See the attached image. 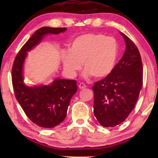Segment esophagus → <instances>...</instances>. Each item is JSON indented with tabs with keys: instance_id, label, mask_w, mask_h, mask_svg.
<instances>
[{
	"instance_id": "1",
	"label": "esophagus",
	"mask_w": 158,
	"mask_h": 158,
	"mask_svg": "<svg viewBox=\"0 0 158 158\" xmlns=\"http://www.w3.org/2000/svg\"><path fill=\"white\" fill-rule=\"evenodd\" d=\"M79 88L80 89H84L85 88H86V85H85L84 84H83V83H80L79 84Z\"/></svg>"
}]
</instances>
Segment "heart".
Here are the masks:
<instances>
[{
	"mask_svg": "<svg viewBox=\"0 0 158 158\" xmlns=\"http://www.w3.org/2000/svg\"><path fill=\"white\" fill-rule=\"evenodd\" d=\"M118 53V45L114 37L89 33L76 37L69 49L63 51L61 57L64 68L69 75L75 76L82 63L85 78L90 76L102 78L113 70Z\"/></svg>",
	"mask_w": 158,
	"mask_h": 158,
	"instance_id": "1",
	"label": "heart"
}]
</instances>
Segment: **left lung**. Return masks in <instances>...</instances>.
Returning a JSON list of instances; mask_svg holds the SVG:
<instances>
[{
	"label": "left lung",
	"instance_id": "left-lung-1",
	"mask_svg": "<svg viewBox=\"0 0 158 158\" xmlns=\"http://www.w3.org/2000/svg\"><path fill=\"white\" fill-rule=\"evenodd\" d=\"M126 49L113 70L95 82L93 113L104 127H115L123 122L133 110L143 85V65L138 48L121 33Z\"/></svg>",
	"mask_w": 158,
	"mask_h": 158
}]
</instances>
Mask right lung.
<instances>
[{
    "instance_id": "add662e5",
    "label": "right lung",
    "mask_w": 158,
    "mask_h": 158,
    "mask_svg": "<svg viewBox=\"0 0 158 158\" xmlns=\"http://www.w3.org/2000/svg\"><path fill=\"white\" fill-rule=\"evenodd\" d=\"M66 28L42 27L37 30L21 48L14 60L12 81L15 97L27 117L40 127L52 128L65 118L69 102L77 86L75 80L56 79L50 85L28 87L23 83V65L27 52L47 34H59Z\"/></svg>"
}]
</instances>
